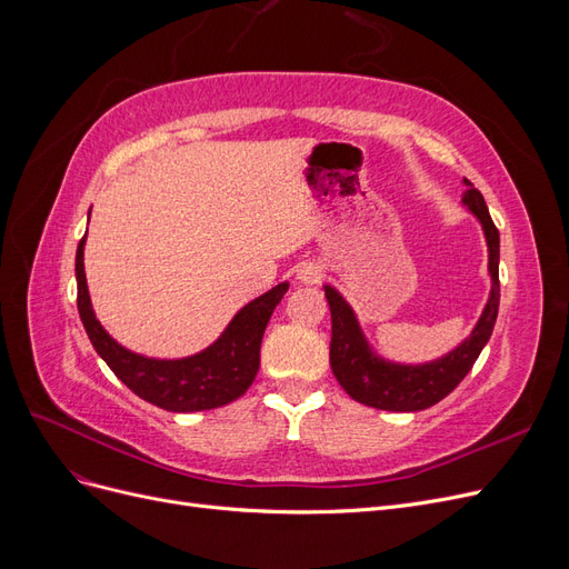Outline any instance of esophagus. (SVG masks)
<instances>
[{"instance_id":"obj_1","label":"esophagus","mask_w":569,"mask_h":569,"mask_svg":"<svg viewBox=\"0 0 569 569\" xmlns=\"http://www.w3.org/2000/svg\"><path fill=\"white\" fill-rule=\"evenodd\" d=\"M297 278L306 284H316L322 280V268L318 263H301L297 270Z\"/></svg>"}]
</instances>
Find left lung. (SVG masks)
<instances>
[{"label":"left lung","instance_id":"left-lung-1","mask_svg":"<svg viewBox=\"0 0 569 569\" xmlns=\"http://www.w3.org/2000/svg\"><path fill=\"white\" fill-rule=\"evenodd\" d=\"M465 184H468V192L462 194V203L479 218L487 234L491 295L470 339H465L456 351L425 366L387 363V360L377 358L370 351L351 306L339 297L337 289L325 287V297L332 313L330 366L337 382L358 403L393 412H416L439 403L472 370L475 360L493 332L498 301H501V284H498V247H501V237H498V230L489 216L485 197L479 194V189H475L470 180H465Z\"/></svg>","mask_w":569,"mask_h":569}]
</instances>
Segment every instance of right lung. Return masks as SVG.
I'll list each match as a JSON object with an SVG mask.
<instances>
[{
    "instance_id": "right-lung-1",
    "label": "right lung",
    "mask_w": 569,
    "mask_h": 569,
    "mask_svg": "<svg viewBox=\"0 0 569 569\" xmlns=\"http://www.w3.org/2000/svg\"><path fill=\"white\" fill-rule=\"evenodd\" d=\"M88 237V232H84ZM84 237L76 253L78 280V313L94 351L107 360L113 375L140 399L170 412H194L232 403L242 396L261 366V341L266 325L287 291V282L272 287L263 297L253 299L239 311L228 330L209 349L180 358L157 360L137 356L113 341L94 318L88 280H84L82 249Z\"/></svg>"
}]
</instances>
